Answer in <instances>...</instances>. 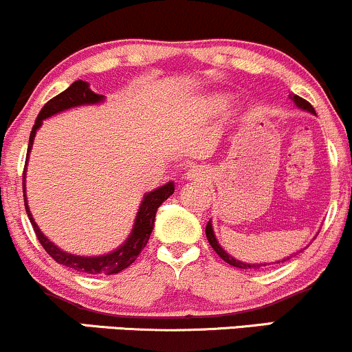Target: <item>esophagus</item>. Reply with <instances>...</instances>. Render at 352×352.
<instances>
[{
  "mask_svg": "<svg viewBox=\"0 0 352 352\" xmlns=\"http://www.w3.org/2000/svg\"><path fill=\"white\" fill-rule=\"evenodd\" d=\"M185 179L187 180H204L205 172L201 170L200 167H190L187 172H185Z\"/></svg>",
  "mask_w": 352,
  "mask_h": 352,
  "instance_id": "1",
  "label": "esophagus"
}]
</instances>
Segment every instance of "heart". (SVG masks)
I'll list each match as a JSON object with an SVG mask.
<instances>
[{"instance_id": "1", "label": "heart", "mask_w": 352, "mask_h": 352, "mask_svg": "<svg viewBox=\"0 0 352 352\" xmlns=\"http://www.w3.org/2000/svg\"><path fill=\"white\" fill-rule=\"evenodd\" d=\"M213 102H215V106H218V104L221 102V99H215V100H213Z\"/></svg>"}]
</instances>
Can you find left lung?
<instances>
[{
  "instance_id": "1",
  "label": "left lung",
  "mask_w": 352,
  "mask_h": 352,
  "mask_svg": "<svg viewBox=\"0 0 352 352\" xmlns=\"http://www.w3.org/2000/svg\"><path fill=\"white\" fill-rule=\"evenodd\" d=\"M292 99L294 100V104H296L298 107H301V109H305V111H309V112H313V114H316V112H314L313 106H311V104H309L306 99L300 98V96H293ZM205 233H207V240H208V243L212 245V248L215 250L218 256H220L223 261H227L228 265L236 266V268H241V270H248V268H250V270H253V268L258 270V268H260V266H266V265H246V263H243V261H238V260H235V258H233V256H230V254H228L227 252H225V250L221 248L220 245H218L217 238H215V235H213L212 223H210V221L207 223V228H205ZM286 260H289V258H285V260H283V261H286ZM283 261H281V263H283ZM276 263H280V261H276Z\"/></svg>"
}]
</instances>
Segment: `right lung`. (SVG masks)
Listing matches in <instances>:
<instances>
[{
	"label": "right lung",
	"mask_w": 352,
	"mask_h": 352,
	"mask_svg": "<svg viewBox=\"0 0 352 352\" xmlns=\"http://www.w3.org/2000/svg\"><path fill=\"white\" fill-rule=\"evenodd\" d=\"M104 99V96L96 94L89 89V84L84 82V80H76L72 82L66 91H63L60 94L47 100L44 104V107L39 112L38 119L33 125V131H31L30 135V144H28V153H26V162L28 157H30L31 145H33L36 131L41 127L43 120L47 119V117L58 114L60 111H66V109L76 107V106H84V104H98ZM173 184L168 182L164 187L155 188L153 192L147 193L144 197L142 204H140L139 212H137V218L134 228H132L131 236L127 238V241L117 248L116 252L102 254V256H76V254L66 253L63 250H59L52 241L47 240L46 236L43 235L41 230L38 228V225L34 223L33 215L30 213V208H28V201L24 199V208H26L28 218H30L31 225H33L36 236H38L39 243L43 245V248L46 250L47 254L56 261V263L67 266V268L76 270V272L80 273H89V274H116L122 270L131 266L137 260L140 252L147 245L148 238H151V233L153 230V221H155V213L157 208L164 204L165 200L173 193ZM23 197H26V190H24V172H23Z\"/></svg>",
	"instance_id": "1"
}]
</instances>
